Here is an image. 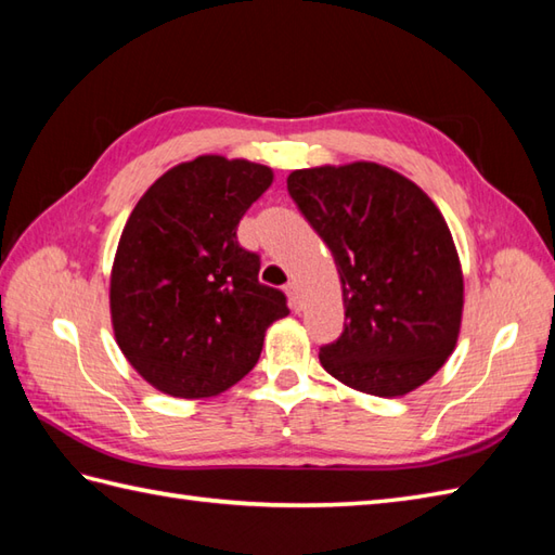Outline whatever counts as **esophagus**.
<instances>
[{"mask_svg": "<svg viewBox=\"0 0 555 555\" xmlns=\"http://www.w3.org/2000/svg\"><path fill=\"white\" fill-rule=\"evenodd\" d=\"M286 293H288L291 308H293V310H300V288H298L296 281H291V284L286 286Z\"/></svg>", "mask_w": 555, "mask_h": 555, "instance_id": "obj_1", "label": "esophagus"}]
</instances>
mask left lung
I'll return each mask as SVG.
<instances>
[{"label":"left lung","instance_id":"left-lung-1","mask_svg":"<svg viewBox=\"0 0 555 555\" xmlns=\"http://www.w3.org/2000/svg\"><path fill=\"white\" fill-rule=\"evenodd\" d=\"M286 183L344 291V334L322 346V367L362 393L415 391L443 367L463 320V269L439 207L374 162L298 169Z\"/></svg>","mask_w":555,"mask_h":555}]
</instances>
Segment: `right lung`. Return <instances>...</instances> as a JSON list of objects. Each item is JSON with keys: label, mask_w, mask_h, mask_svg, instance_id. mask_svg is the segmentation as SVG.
I'll use <instances>...</instances> for the list:
<instances>
[{"label": "right lung", "mask_w": 555, "mask_h": 555, "mask_svg": "<svg viewBox=\"0 0 555 555\" xmlns=\"http://www.w3.org/2000/svg\"><path fill=\"white\" fill-rule=\"evenodd\" d=\"M274 181L264 164L203 155L147 188L116 247L109 308L126 360L162 393L209 398L250 372L286 296L235 238Z\"/></svg>", "instance_id": "add662e5"}]
</instances>
